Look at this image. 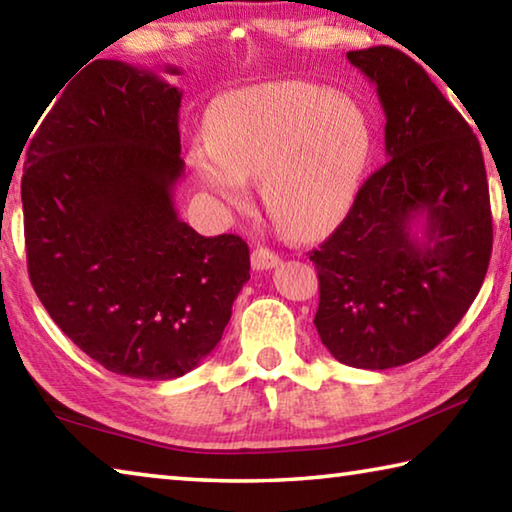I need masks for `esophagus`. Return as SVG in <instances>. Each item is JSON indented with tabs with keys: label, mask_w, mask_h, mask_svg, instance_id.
I'll return each mask as SVG.
<instances>
[{
	"label": "esophagus",
	"mask_w": 512,
	"mask_h": 512,
	"mask_svg": "<svg viewBox=\"0 0 512 512\" xmlns=\"http://www.w3.org/2000/svg\"><path fill=\"white\" fill-rule=\"evenodd\" d=\"M250 262H253L255 271H268V268H275L277 264H280V255L273 253L271 248L257 246L253 250V255H250Z\"/></svg>",
	"instance_id": "esophagus-1"
}]
</instances>
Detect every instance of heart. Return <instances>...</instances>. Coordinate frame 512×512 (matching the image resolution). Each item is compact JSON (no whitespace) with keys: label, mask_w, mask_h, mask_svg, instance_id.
I'll list each match as a JSON object with an SVG mask.
<instances>
[{"label":"heart","mask_w":512,"mask_h":512,"mask_svg":"<svg viewBox=\"0 0 512 512\" xmlns=\"http://www.w3.org/2000/svg\"><path fill=\"white\" fill-rule=\"evenodd\" d=\"M207 144L189 160L205 189L246 210V178H262L271 219L296 239L334 228L350 210L370 155V124L352 99L314 83L280 81L221 94Z\"/></svg>","instance_id":"obj_1"}]
</instances>
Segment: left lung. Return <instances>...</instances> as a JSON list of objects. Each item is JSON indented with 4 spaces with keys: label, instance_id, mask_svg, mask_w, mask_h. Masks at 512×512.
<instances>
[{
    "label": "left lung",
    "instance_id": "1",
    "mask_svg": "<svg viewBox=\"0 0 512 512\" xmlns=\"http://www.w3.org/2000/svg\"><path fill=\"white\" fill-rule=\"evenodd\" d=\"M348 60L377 88L388 162L309 253L314 325L345 366L386 370L431 352L470 309L492 253L490 194L479 140L415 60L393 47Z\"/></svg>",
    "mask_w": 512,
    "mask_h": 512
}]
</instances>
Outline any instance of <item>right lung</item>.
<instances>
[{"mask_svg":"<svg viewBox=\"0 0 512 512\" xmlns=\"http://www.w3.org/2000/svg\"><path fill=\"white\" fill-rule=\"evenodd\" d=\"M56 94L22 176L33 289L106 370L183 377L221 341L250 280L244 239L198 235L173 207L183 92L149 69L94 60Z\"/></svg>","mask_w":512,"mask_h":512,"instance_id":"1","label":"right lung"}]
</instances>
